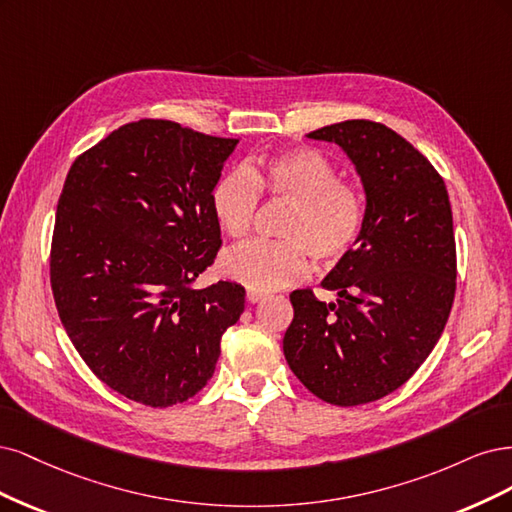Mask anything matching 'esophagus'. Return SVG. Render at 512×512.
<instances>
[{"label": "esophagus", "instance_id": "1", "mask_svg": "<svg viewBox=\"0 0 512 512\" xmlns=\"http://www.w3.org/2000/svg\"><path fill=\"white\" fill-rule=\"evenodd\" d=\"M263 295H266V293H261V291H255V289H246V300H249L251 304H255V302L263 300Z\"/></svg>", "mask_w": 512, "mask_h": 512}]
</instances>
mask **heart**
Returning <instances> with one entry per match:
<instances>
[{"instance_id":"heart-1","label":"heart","mask_w":512,"mask_h":512,"mask_svg":"<svg viewBox=\"0 0 512 512\" xmlns=\"http://www.w3.org/2000/svg\"><path fill=\"white\" fill-rule=\"evenodd\" d=\"M259 191L293 204V210L280 229L285 240H253L223 255V274L246 289L266 293L300 283L310 272L308 251L334 263L353 249L364 227V197L312 148L276 155L261 168H236L214 183L210 206L227 236L249 234Z\"/></svg>"}]
</instances>
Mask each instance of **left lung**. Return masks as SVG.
Wrapping results in <instances>:
<instances>
[{
	"label": "left lung",
	"mask_w": 512,
	"mask_h": 512,
	"mask_svg": "<svg viewBox=\"0 0 512 512\" xmlns=\"http://www.w3.org/2000/svg\"><path fill=\"white\" fill-rule=\"evenodd\" d=\"M351 159L366 193L353 249L321 287L291 293L283 338L289 368L336 406L381 400L402 387L436 346L455 298L453 212L444 180L415 146L381 123L344 121L310 131Z\"/></svg>",
	"instance_id": "left-lung-1"
}]
</instances>
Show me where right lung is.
<instances>
[{
  "label": "right lung",
  "mask_w": 512,
  "mask_h": 512,
  "mask_svg": "<svg viewBox=\"0 0 512 512\" xmlns=\"http://www.w3.org/2000/svg\"><path fill=\"white\" fill-rule=\"evenodd\" d=\"M238 140L142 119L82 153L57 204L51 285L91 372L166 408L204 389L244 287L191 283L221 246L210 191Z\"/></svg>",
  "instance_id": "obj_1"
}]
</instances>
